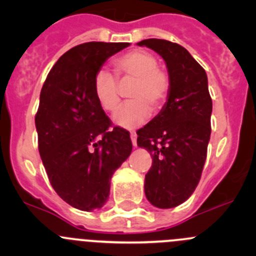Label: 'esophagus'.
<instances>
[{
  "label": "esophagus",
  "mask_w": 256,
  "mask_h": 256,
  "mask_svg": "<svg viewBox=\"0 0 256 256\" xmlns=\"http://www.w3.org/2000/svg\"><path fill=\"white\" fill-rule=\"evenodd\" d=\"M130 138H131V141H132L134 146H135V147L138 146V141H136V140H138V135H136L135 131H132V132L130 134Z\"/></svg>",
  "instance_id": "obj_1"
}]
</instances>
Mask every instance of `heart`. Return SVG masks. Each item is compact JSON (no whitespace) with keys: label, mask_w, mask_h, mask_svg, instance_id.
<instances>
[{"label":"heart","mask_w":256,"mask_h":256,"mask_svg":"<svg viewBox=\"0 0 256 256\" xmlns=\"http://www.w3.org/2000/svg\"><path fill=\"white\" fill-rule=\"evenodd\" d=\"M114 72L121 82L134 80L128 104L124 105L114 115V122L121 128H134L141 125L151 115V110L158 112L171 90V79L158 68L156 56L144 49H134L114 59ZM95 99L104 112H112L121 102L120 86L112 74L100 69L92 79ZM152 109L151 110L150 108Z\"/></svg>","instance_id":"heart-1"}]
</instances>
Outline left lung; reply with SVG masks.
Instances as JSON below:
<instances>
[{
  "label": "left lung",
  "instance_id": "1",
  "mask_svg": "<svg viewBox=\"0 0 256 256\" xmlns=\"http://www.w3.org/2000/svg\"><path fill=\"white\" fill-rule=\"evenodd\" d=\"M166 62L171 90L157 116L138 131V144L152 156L144 176V194L157 208L180 206L194 192L210 138L212 98L206 70L190 52L164 40L138 43Z\"/></svg>",
  "mask_w": 256,
  "mask_h": 256
}]
</instances>
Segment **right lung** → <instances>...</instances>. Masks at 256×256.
Listing matches in <instances>:
<instances>
[{"label":"right lung","mask_w":256,"mask_h":256,"mask_svg":"<svg viewBox=\"0 0 256 256\" xmlns=\"http://www.w3.org/2000/svg\"><path fill=\"white\" fill-rule=\"evenodd\" d=\"M128 43L88 42L58 59L43 84L36 114L38 150L59 197L80 210L102 208L114 172L130 156L128 132L115 126L95 99L92 79Z\"/></svg>","instance_id":"add662e5"}]
</instances>
